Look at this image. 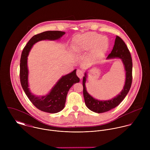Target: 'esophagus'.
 I'll return each mask as SVG.
<instances>
[{"label":"esophagus","instance_id":"esophagus-1","mask_svg":"<svg viewBox=\"0 0 150 150\" xmlns=\"http://www.w3.org/2000/svg\"><path fill=\"white\" fill-rule=\"evenodd\" d=\"M77 76L80 78V79H82L83 77L84 76V71L83 70H80V69H78L77 70L76 72Z\"/></svg>","mask_w":150,"mask_h":150}]
</instances>
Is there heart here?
I'll list each match as a JSON object with an SVG mask.
<instances>
[{"mask_svg": "<svg viewBox=\"0 0 150 150\" xmlns=\"http://www.w3.org/2000/svg\"><path fill=\"white\" fill-rule=\"evenodd\" d=\"M108 40L105 36L89 32L77 35L74 40V49L78 52L89 51L92 49V58L94 59L100 58L106 51Z\"/></svg>", "mask_w": 150, "mask_h": 150, "instance_id": "b5f03b06", "label": "heart"}]
</instances>
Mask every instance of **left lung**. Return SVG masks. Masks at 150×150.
I'll return each instance as SVG.
<instances>
[{"label":"left lung","instance_id":"1","mask_svg":"<svg viewBox=\"0 0 150 150\" xmlns=\"http://www.w3.org/2000/svg\"><path fill=\"white\" fill-rule=\"evenodd\" d=\"M115 58L120 59L124 64L125 71V81L122 90L114 98L109 100H100L92 97L86 91V83L87 72L84 74L83 79V86L85 103L86 107L95 112H105L118 106L124 99L130 88L132 81V60L127 45L118 36L115 38L113 48L106 59H112Z\"/></svg>","mask_w":150,"mask_h":150}]
</instances>
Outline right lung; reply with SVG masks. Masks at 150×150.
<instances>
[{
  "mask_svg": "<svg viewBox=\"0 0 150 150\" xmlns=\"http://www.w3.org/2000/svg\"><path fill=\"white\" fill-rule=\"evenodd\" d=\"M65 34L64 32L45 31L33 36L24 47L20 60V81L26 96L38 109L46 112L57 113L64 107L67 92L73 84L79 83L80 79L76 75V69L63 76L45 95L38 96L32 93L29 88L28 57L35 43L42 40H57Z\"/></svg>",
  "mask_w": 150,
  "mask_h": 150,
  "instance_id": "add662e5",
  "label": "right lung"
}]
</instances>
